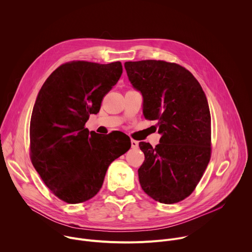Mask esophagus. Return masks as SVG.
Wrapping results in <instances>:
<instances>
[{"instance_id":"34e87169","label":"esophagus","mask_w":252,"mask_h":252,"mask_svg":"<svg viewBox=\"0 0 252 252\" xmlns=\"http://www.w3.org/2000/svg\"><path fill=\"white\" fill-rule=\"evenodd\" d=\"M130 143H131V148H133V149H135V148L138 147V141H136V140H134V139H131V140H130Z\"/></svg>"}]
</instances>
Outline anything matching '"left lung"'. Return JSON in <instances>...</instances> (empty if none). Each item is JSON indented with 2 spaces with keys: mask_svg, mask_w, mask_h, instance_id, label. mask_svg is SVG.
<instances>
[{
  "mask_svg": "<svg viewBox=\"0 0 252 252\" xmlns=\"http://www.w3.org/2000/svg\"><path fill=\"white\" fill-rule=\"evenodd\" d=\"M133 89L142 95L146 119L158 121L159 143L139 142L145 161L138 168L141 189L171 204L195 189L210 159V112L206 95L189 70L163 61L126 62Z\"/></svg>",
  "mask_w": 252,
  "mask_h": 252,
  "instance_id": "8db88e82",
  "label": "left lung"
}]
</instances>
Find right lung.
<instances>
[{"label": "right lung", "mask_w": 252, "mask_h": 252, "mask_svg": "<svg viewBox=\"0 0 252 252\" xmlns=\"http://www.w3.org/2000/svg\"><path fill=\"white\" fill-rule=\"evenodd\" d=\"M122 74L121 62L66 63L53 71L35 98L30 125L32 163L52 192L67 203L94 197L107 167L130 148L124 132L103 136L85 127Z\"/></svg>", "instance_id": "add662e5"}]
</instances>
